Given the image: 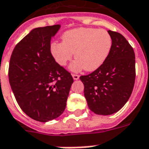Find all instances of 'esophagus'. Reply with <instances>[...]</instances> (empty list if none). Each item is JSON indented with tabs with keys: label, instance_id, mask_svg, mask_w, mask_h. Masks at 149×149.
<instances>
[{
	"label": "esophagus",
	"instance_id": "obj_1",
	"mask_svg": "<svg viewBox=\"0 0 149 149\" xmlns=\"http://www.w3.org/2000/svg\"><path fill=\"white\" fill-rule=\"evenodd\" d=\"M72 78H73V80H77L79 79V77H80V76L79 75H77V74H72Z\"/></svg>",
	"mask_w": 149,
	"mask_h": 149
}]
</instances>
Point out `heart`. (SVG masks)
I'll return each mask as SVG.
<instances>
[{
	"label": "heart",
	"instance_id": "heart-1",
	"mask_svg": "<svg viewBox=\"0 0 149 149\" xmlns=\"http://www.w3.org/2000/svg\"><path fill=\"white\" fill-rule=\"evenodd\" d=\"M112 47V38L106 30L80 27L67 31L62 42H54L49 49L54 61L65 66L75 53L76 60L69 66L72 72L85 69L91 72L99 69L108 58Z\"/></svg>",
	"mask_w": 149,
	"mask_h": 149
}]
</instances>
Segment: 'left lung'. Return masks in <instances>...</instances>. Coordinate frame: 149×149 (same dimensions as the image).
<instances>
[{
  "mask_svg": "<svg viewBox=\"0 0 149 149\" xmlns=\"http://www.w3.org/2000/svg\"><path fill=\"white\" fill-rule=\"evenodd\" d=\"M108 32L112 38L108 58L99 69L80 77L89 109L100 115H110L122 108L132 94L136 77L132 47L121 34Z\"/></svg>",
  "mask_w": 149,
  "mask_h": 149,
  "instance_id": "obj_1",
  "label": "left lung"
}]
</instances>
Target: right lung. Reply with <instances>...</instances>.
Here are the masks:
<instances>
[{"mask_svg":"<svg viewBox=\"0 0 149 149\" xmlns=\"http://www.w3.org/2000/svg\"><path fill=\"white\" fill-rule=\"evenodd\" d=\"M61 25L34 28L14 48L8 78L16 102L27 116L41 122L65 111L73 79L50 54V40Z\"/></svg>","mask_w":149,"mask_h":149,"instance_id":"right-lung-1","label":"right lung"}]
</instances>
